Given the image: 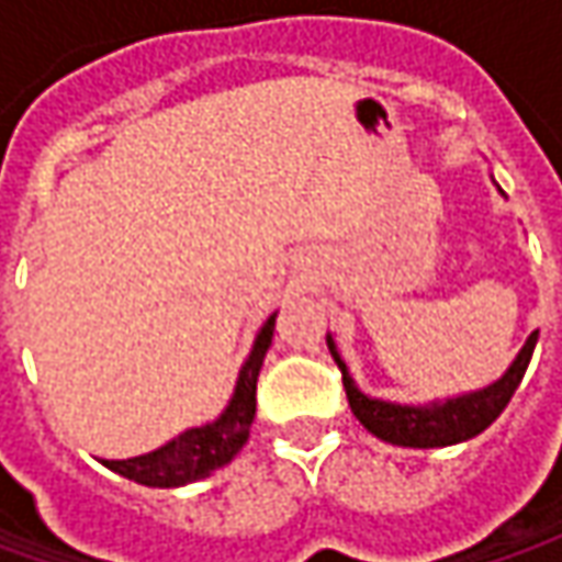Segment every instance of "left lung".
Listing matches in <instances>:
<instances>
[{"instance_id": "left-lung-1", "label": "left lung", "mask_w": 562, "mask_h": 562, "mask_svg": "<svg viewBox=\"0 0 562 562\" xmlns=\"http://www.w3.org/2000/svg\"><path fill=\"white\" fill-rule=\"evenodd\" d=\"M328 350L335 357L337 369L344 375V391L350 400V409L375 438L387 443H400V447H450V443L469 441L475 435H482L491 422L497 419L507 409L509 397L516 394L519 381L529 369V359L538 344V331H531L526 347L519 350L516 362L507 369V375L494 381L485 391L465 394V397L447 400V403H431V406H400V403H384V400L366 397L353 384V378L347 372L344 359L337 353L331 335Z\"/></svg>"}]
</instances>
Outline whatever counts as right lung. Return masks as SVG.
Returning <instances> with one entry per match:
<instances>
[{
    "instance_id": "right-lung-1",
    "label": "right lung",
    "mask_w": 562,
    "mask_h": 562,
    "mask_svg": "<svg viewBox=\"0 0 562 562\" xmlns=\"http://www.w3.org/2000/svg\"><path fill=\"white\" fill-rule=\"evenodd\" d=\"M271 335H274V315L262 325V331L256 335L252 353L240 369L234 397L227 403V409L215 422H209L203 428H190L181 438L168 441L159 450L134 457V460H102L112 472H119L124 479L149 487H178L200 482L205 475H212L215 469H222L234 460V453L247 443L249 425L256 416V381L262 359L269 353Z\"/></svg>"
}]
</instances>
